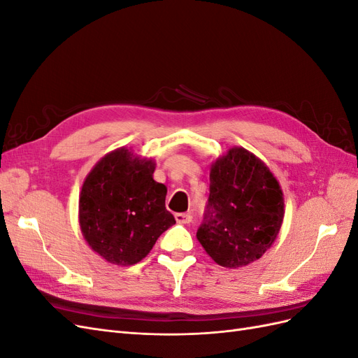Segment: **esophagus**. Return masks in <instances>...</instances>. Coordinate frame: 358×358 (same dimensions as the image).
Wrapping results in <instances>:
<instances>
[{
    "mask_svg": "<svg viewBox=\"0 0 358 358\" xmlns=\"http://www.w3.org/2000/svg\"><path fill=\"white\" fill-rule=\"evenodd\" d=\"M175 218L179 224H189L192 221V215L191 213H176Z\"/></svg>",
    "mask_w": 358,
    "mask_h": 358,
    "instance_id": "1",
    "label": "esophagus"
}]
</instances>
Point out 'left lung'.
<instances>
[{"label": "left lung", "mask_w": 358, "mask_h": 358, "mask_svg": "<svg viewBox=\"0 0 358 358\" xmlns=\"http://www.w3.org/2000/svg\"><path fill=\"white\" fill-rule=\"evenodd\" d=\"M209 199L197 239L215 263L241 267L272 246L284 220V197L272 171L243 148L210 169Z\"/></svg>", "instance_id": "1"}]
</instances>
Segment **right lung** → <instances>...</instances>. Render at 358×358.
<instances>
[{
	"label": "right lung",
	"mask_w": 358,
	"mask_h": 358,
	"mask_svg": "<svg viewBox=\"0 0 358 358\" xmlns=\"http://www.w3.org/2000/svg\"><path fill=\"white\" fill-rule=\"evenodd\" d=\"M155 162L116 149L86 176L79 199V222L86 242L112 264L143 259L173 224L166 209L167 188L154 180Z\"/></svg>",
	"instance_id": "add662e5"
}]
</instances>
